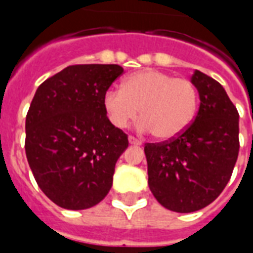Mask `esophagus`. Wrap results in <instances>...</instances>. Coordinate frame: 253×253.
<instances>
[{
	"label": "esophagus",
	"mask_w": 253,
	"mask_h": 253,
	"mask_svg": "<svg viewBox=\"0 0 253 253\" xmlns=\"http://www.w3.org/2000/svg\"><path fill=\"white\" fill-rule=\"evenodd\" d=\"M128 142L131 143V145H142V141H141V139L132 137V135H130V137H128Z\"/></svg>",
	"instance_id": "1"
}]
</instances>
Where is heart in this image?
Returning a JSON list of instances; mask_svg holds the SVG:
<instances>
[{
    "instance_id": "1",
    "label": "heart",
    "mask_w": 253,
    "mask_h": 253,
    "mask_svg": "<svg viewBox=\"0 0 253 253\" xmlns=\"http://www.w3.org/2000/svg\"><path fill=\"white\" fill-rule=\"evenodd\" d=\"M103 105L111 123L125 128L138 116L141 131H152L163 141L180 135L190 126L198 108V90L186 78L146 69L130 74L121 88H110Z\"/></svg>"
}]
</instances>
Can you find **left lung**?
I'll return each instance as SVG.
<instances>
[{
  "instance_id": "left-lung-1",
  "label": "left lung",
  "mask_w": 253,
  "mask_h": 253,
  "mask_svg": "<svg viewBox=\"0 0 253 253\" xmlns=\"http://www.w3.org/2000/svg\"><path fill=\"white\" fill-rule=\"evenodd\" d=\"M199 111L180 135L146 143L148 183L161 206L192 212L217 199L239 157V112L221 84L195 70Z\"/></svg>"
}]
</instances>
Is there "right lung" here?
<instances>
[{
	"instance_id": "add662e5",
	"label": "right lung",
	"mask_w": 253,
	"mask_h": 253,
	"mask_svg": "<svg viewBox=\"0 0 253 253\" xmlns=\"http://www.w3.org/2000/svg\"><path fill=\"white\" fill-rule=\"evenodd\" d=\"M119 65H73L39 85L25 118V154L38 186L59 207L84 210L112 187L127 134L107 118L103 97Z\"/></svg>"
}]
</instances>
